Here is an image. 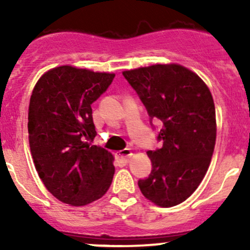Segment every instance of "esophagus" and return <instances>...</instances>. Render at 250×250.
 <instances>
[{
  "label": "esophagus",
  "mask_w": 250,
  "mask_h": 250,
  "mask_svg": "<svg viewBox=\"0 0 250 250\" xmlns=\"http://www.w3.org/2000/svg\"><path fill=\"white\" fill-rule=\"evenodd\" d=\"M117 158L121 161V162L123 163H128V161H129L130 156H132V151L129 150V148H125V150L120 151V152H117Z\"/></svg>",
  "instance_id": "esophagus-1"
}]
</instances>
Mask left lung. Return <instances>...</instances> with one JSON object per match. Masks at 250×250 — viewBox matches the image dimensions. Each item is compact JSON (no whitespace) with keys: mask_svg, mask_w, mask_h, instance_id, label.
<instances>
[{"mask_svg":"<svg viewBox=\"0 0 250 250\" xmlns=\"http://www.w3.org/2000/svg\"><path fill=\"white\" fill-rule=\"evenodd\" d=\"M152 121H161L157 141L148 150L150 175L139 179L144 196L160 207L190 197L206 175L216 138L215 106L206 83L181 65H152L123 72Z\"/></svg>","mask_w":250,"mask_h":250,"instance_id":"obj_1","label":"left lung"}]
</instances>
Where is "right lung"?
Listing matches in <instances>:
<instances>
[{
    "label": "right lung",
    "instance_id": "1",
    "mask_svg": "<svg viewBox=\"0 0 250 250\" xmlns=\"http://www.w3.org/2000/svg\"><path fill=\"white\" fill-rule=\"evenodd\" d=\"M115 75L59 66L46 72L32 90L29 143L35 167L47 190L62 202L85 206L106 193L113 156L98 145L92 104Z\"/></svg>",
    "mask_w": 250,
    "mask_h": 250
}]
</instances>
